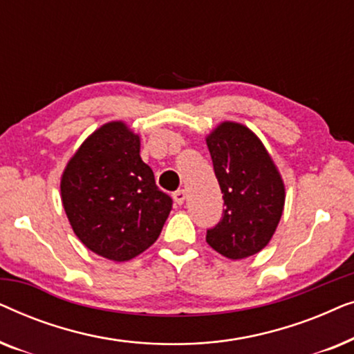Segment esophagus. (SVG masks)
<instances>
[{
  "label": "esophagus",
  "mask_w": 354,
  "mask_h": 354,
  "mask_svg": "<svg viewBox=\"0 0 354 354\" xmlns=\"http://www.w3.org/2000/svg\"><path fill=\"white\" fill-rule=\"evenodd\" d=\"M172 196H174V200H176L177 205H183V203H185L187 193H185V190H177V192H174Z\"/></svg>",
  "instance_id": "1"
}]
</instances>
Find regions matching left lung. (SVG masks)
<instances>
[{"instance_id":"obj_1","label":"left lung","mask_w":354,"mask_h":354,"mask_svg":"<svg viewBox=\"0 0 354 354\" xmlns=\"http://www.w3.org/2000/svg\"><path fill=\"white\" fill-rule=\"evenodd\" d=\"M224 214L206 241L229 259H245L266 248L285 206V183L264 143L240 122L224 120L206 137Z\"/></svg>"}]
</instances>
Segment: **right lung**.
I'll return each mask as SVG.
<instances>
[{"mask_svg":"<svg viewBox=\"0 0 354 354\" xmlns=\"http://www.w3.org/2000/svg\"><path fill=\"white\" fill-rule=\"evenodd\" d=\"M61 201L74 234L115 263L147 251L161 234L172 200L158 190L140 156V135L111 120L85 138L61 176Z\"/></svg>","mask_w":354,"mask_h":354,"instance_id":"add662e5","label":"right lung"}]
</instances>
